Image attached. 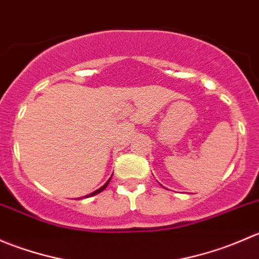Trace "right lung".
<instances>
[{"mask_svg": "<svg viewBox=\"0 0 259 259\" xmlns=\"http://www.w3.org/2000/svg\"><path fill=\"white\" fill-rule=\"evenodd\" d=\"M110 179H111V178H110ZM110 179H109V180H108V182H106V183H105V184H104V185H103V187H101V188H99V189H98V190H95V192H93V193H91V194L86 195V197H93V195H96V194H99V193H100V192H103V190H104V189H105V188H106V187H108V184H109V182H110Z\"/></svg>", "mask_w": 259, "mask_h": 259, "instance_id": "1", "label": "right lung"}]
</instances>
